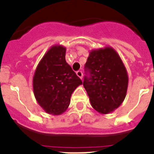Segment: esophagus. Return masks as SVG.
I'll return each instance as SVG.
<instances>
[{
  "instance_id": "esophagus-1",
  "label": "esophagus",
  "mask_w": 154,
  "mask_h": 154,
  "mask_svg": "<svg viewBox=\"0 0 154 154\" xmlns=\"http://www.w3.org/2000/svg\"><path fill=\"white\" fill-rule=\"evenodd\" d=\"M76 75L79 77L81 79H82V76H83V74H82V71H78L77 72H76Z\"/></svg>"
}]
</instances>
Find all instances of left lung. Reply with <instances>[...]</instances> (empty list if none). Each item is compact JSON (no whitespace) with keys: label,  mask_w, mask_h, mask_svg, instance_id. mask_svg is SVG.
<instances>
[{"label":"left lung","mask_w":154,"mask_h":154,"mask_svg":"<svg viewBox=\"0 0 154 154\" xmlns=\"http://www.w3.org/2000/svg\"><path fill=\"white\" fill-rule=\"evenodd\" d=\"M83 86L94 109L102 114L113 112L122 104L128 88L127 71L112 47L93 49L85 65Z\"/></svg>","instance_id":"1"}]
</instances>
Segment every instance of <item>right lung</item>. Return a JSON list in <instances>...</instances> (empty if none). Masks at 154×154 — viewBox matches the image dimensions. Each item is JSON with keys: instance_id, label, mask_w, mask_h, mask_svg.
<instances>
[{"instance_id": "add662e5", "label": "right lung", "mask_w": 154, "mask_h": 154, "mask_svg": "<svg viewBox=\"0 0 154 154\" xmlns=\"http://www.w3.org/2000/svg\"><path fill=\"white\" fill-rule=\"evenodd\" d=\"M65 52L64 46H51L41 59L34 74L35 99L39 106L51 115H61L65 112L72 92L82 84L65 61Z\"/></svg>"}]
</instances>
